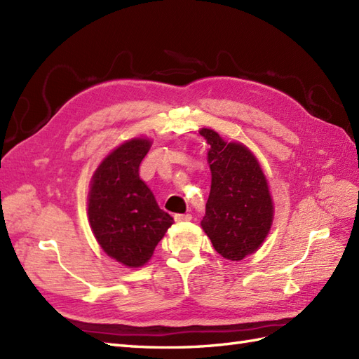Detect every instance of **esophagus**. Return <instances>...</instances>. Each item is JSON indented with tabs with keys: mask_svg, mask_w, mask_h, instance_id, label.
<instances>
[{
	"mask_svg": "<svg viewBox=\"0 0 359 359\" xmlns=\"http://www.w3.org/2000/svg\"><path fill=\"white\" fill-rule=\"evenodd\" d=\"M176 222H179V223H183V222H189L191 219H193V215L191 214H176Z\"/></svg>",
	"mask_w": 359,
	"mask_h": 359,
	"instance_id": "esophagus-1",
	"label": "esophagus"
}]
</instances>
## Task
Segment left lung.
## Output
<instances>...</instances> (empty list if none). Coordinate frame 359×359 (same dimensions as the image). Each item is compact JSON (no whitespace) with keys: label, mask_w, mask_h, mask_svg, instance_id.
Wrapping results in <instances>:
<instances>
[{"label":"left lung","mask_w":359,"mask_h":359,"mask_svg":"<svg viewBox=\"0 0 359 359\" xmlns=\"http://www.w3.org/2000/svg\"><path fill=\"white\" fill-rule=\"evenodd\" d=\"M200 135L210 144L211 168V191L200 224L222 257L243 260L262 246L272 226L268 180L248 147L224 142L211 128H202Z\"/></svg>","instance_id":"left-lung-1"}]
</instances>
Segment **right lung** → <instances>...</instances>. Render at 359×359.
Masks as SVG:
<instances>
[{"label": "right lung", "instance_id": "add662e5", "mask_svg": "<svg viewBox=\"0 0 359 359\" xmlns=\"http://www.w3.org/2000/svg\"><path fill=\"white\" fill-rule=\"evenodd\" d=\"M151 140L123 142L97 166L90 183L88 222L102 251L128 268H140L174 223L139 177Z\"/></svg>", "mask_w": 359, "mask_h": 359}]
</instances>
